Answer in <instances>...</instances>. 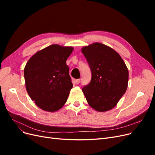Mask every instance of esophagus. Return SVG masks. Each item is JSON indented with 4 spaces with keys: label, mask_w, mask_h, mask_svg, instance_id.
<instances>
[{
    "label": "esophagus",
    "mask_w": 155,
    "mask_h": 155,
    "mask_svg": "<svg viewBox=\"0 0 155 155\" xmlns=\"http://www.w3.org/2000/svg\"><path fill=\"white\" fill-rule=\"evenodd\" d=\"M76 81V83L77 84V85H78V84L80 83V79H76V81Z\"/></svg>",
    "instance_id": "34e87169"
}]
</instances>
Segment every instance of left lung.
Wrapping results in <instances>:
<instances>
[{"instance_id":"8db88e82","label":"left lung","mask_w":155,"mask_h":155,"mask_svg":"<svg viewBox=\"0 0 155 155\" xmlns=\"http://www.w3.org/2000/svg\"><path fill=\"white\" fill-rule=\"evenodd\" d=\"M81 51L92 72L90 83L82 88L88 105L98 112L111 110L127 88V67L117 51L102 43L83 46Z\"/></svg>"}]
</instances>
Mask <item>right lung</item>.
I'll use <instances>...</instances> for the list:
<instances>
[{
  "instance_id": "obj_1",
  "label": "right lung",
  "mask_w": 155,
  "mask_h": 155,
  "mask_svg": "<svg viewBox=\"0 0 155 155\" xmlns=\"http://www.w3.org/2000/svg\"><path fill=\"white\" fill-rule=\"evenodd\" d=\"M72 46L51 45L33 55L24 69L25 86L41 109L54 112L67 102L72 88L66 61Z\"/></svg>"
}]
</instances>
